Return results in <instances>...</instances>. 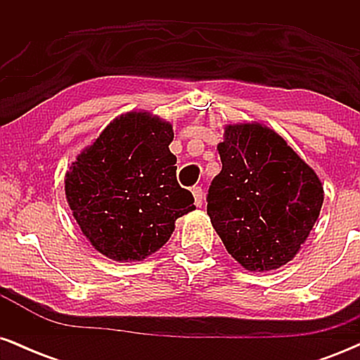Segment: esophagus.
<instances>
[{
	"label": "esophagus",
	"instance_id": "esophagus-1",
	"mask_svg": "<svg viewBox=\"0 0 360 360\" xmlns=\"http://www.w3.org/2000/svg\"><path fill=\"white\" fill-rule=\"evenodd\" d=\"M193 196H194V205L196 206H201V203H203V189L200 188V186H194V188L191 189Z\"/></svg>",
	"mask_w": 360,
	"mask_h": 360
}]
</instances>
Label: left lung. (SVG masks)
I'll use <instances>...</instances> for the list:
<instances>
[{"mask_svg": "<svg viewBox=\"0 0 360 360\" xmlns=\"http://www.w3.org/2000/svg\"><path fill=\"white\" fill-rule=\"evenodd\" d=\"M221 171L208 189V217L247 271L279 269L318 220L323 186L281 135L260 123L226 125Z\"/></svg>", "mask_w": 360, "mask_h": 360, "instance_id": "8db88e82", "label": "left lung"}]
</instances>
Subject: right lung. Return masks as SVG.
<instances>
[{
    "mask_svg": "<svg viewBox=\"0 0 360 360\" xmlns=\"http://www.w3.org/2000/svg\"><path fill=\"white\" fill-rule=\"evenodd\" d=\"M172 125L147 111L115 118L65 174V198L81 232L118 262L142 260L171 238L194 198L176 179Z\"/></svg>",
    "mask_w": 360,
    "mask_h": 360,
    "instance_id": "add662e5",
    "label": "right lung"
}]
</instances>
